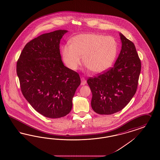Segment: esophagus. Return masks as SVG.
I'll list each match as a JSON object with an SVG mask.
<instances>
[{
    "label": "esophagus",
    "instance_id": "esophagus-1",
    "mask_svg": "<svg viewBox=\"0 0 160 160\" xmlns=\"http://www.w3.org/2000/svg\"><path fill=\"white\" fill-rule=\"evenodd\" d=\"M81 81H82L81 82L82 85H85L86 84V80L84 77H81Z\"/></svg>",
    "mask_w": 160,
    "mask_h": 160
}]
</instances>
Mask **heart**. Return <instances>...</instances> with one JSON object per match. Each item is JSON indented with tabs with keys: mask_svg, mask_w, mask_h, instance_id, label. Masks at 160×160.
Instances as JSON below:
<instances>
[{
	"mask_svg": "<svg viewBox=\"0 0 160 160\" xmlns=\"http://www.w3.org/2000/svg\"><path fill=\"white\" fill-rule=\"evenodd\" d=\"M70 44L62 48L63 61L68 68L76 70L81 64L93 73H102L112 66L116 58L118 46L111 36L96 33L78 34Z\"/></svg>",
	"mask_w": 160,
	"mask_h": 160,
	"instance_id": "b5f03b06",
	"label": "heart"
}]
</instances>
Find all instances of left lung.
Segmentation results:
<instances>
[{"mask_svg":"<svg viewBox=\"0 0 160 160\" xmlns=\"http://www.w3.org/2000/svg\"><path fill=\"white\" fill-rule=\"evenodd\" d=\"M121 52L114 66L87 79L92 92L91 105L99 114H112L124 108L136 93L141 64L134 43L120 33Z\"/></svg>","mask_w":160,"mask_h":160,"instance_id":"obj_1","label":"left lung"}]
</instances>
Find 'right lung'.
Wrapping results in <instances>:
<instances>
[{
	"label": "right lung",
	"instance_id": "add662e5",
	"mask_svg": "<svg viewBox=\"0 0 160 160\" xmlns=\"http://www.w3.org/2000/svg\"><path fill=\"white\" fill-rule=\"evenodd\" d=\"M68 31L42 34L26 44L16 64L24 98L44 116L56 118L68 114L81 83L79 74L64 66L60 42Z\"/></svg>",
	"mask_w": 160,
	"mask_h": 160
}]
</instances>
